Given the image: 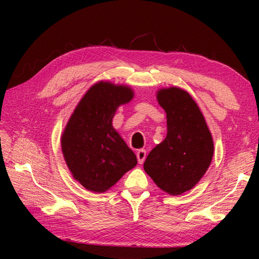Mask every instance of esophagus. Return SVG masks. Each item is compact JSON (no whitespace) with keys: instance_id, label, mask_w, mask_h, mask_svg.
Instances as JSON below:
<instances>
[{"instance_id":"1","label":"esophagus","mask_w":259,"mask_h":259,"mask_svg":"<svg viewBox=\"0 0 259 259\" xmlns=\"http://www.w3.org/2000/svg\"><path fill=\"white\" fill-rule=\"evenodd\" d=\"M137 159L140 164L144 163V161L146 159V151L145 150H139L137 152Z\"/></svg>"}]
</instances>
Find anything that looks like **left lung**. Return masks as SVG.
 <instances>
[{
    "label": "left lung",
    "mask_w": 259,
    "mask_h": 259,
    "mask_svg": "<svg viewBox=\"0 0 259 259\" xmlns=\"http://www.w3.org/2000/svg\"><path fill=\"white\" fill-rule=\"evenodd\" d=\"M166 113L165 139L147 155L144 170L162 191L183 194L207 171L213 155L211 134L190 94L172 87L157 93Z\"/></svg>",
    "instance_id": "8db88e82"
}]
</instances>
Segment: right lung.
<instances>
[{"label": "right lung", "instance_id": "1", "mask_svg": "<svg viewBox=\"0 0 259 259\" xmlns=\"http://www.w3.org/2000/svg\"><path fill=\"white\" fill-rule=\"evenodd\" d=\"M134 97L129 87L98 82L87 91L61 137L73 177L87 190L102 193L137 164V157L112 125L117 107Z\"/></svg>", "mask_w": 259, "mask_h": 259}]
</instances>
